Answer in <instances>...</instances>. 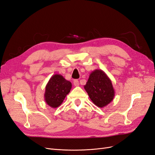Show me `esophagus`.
Listing matches in <instances>:
<instances>
[{"mask_svg":"<svg viewBox=\"0 0 155 155\" xmlns=\"http://www.w3.org/2000/svg\"><path fill=\"white\" fill-rule=\"evenodd\" d=\"M79 81L78 80V79H74V86L78 87V86H79Z\"/></svg>","mask_w":155,"mask_h":155,"instance_id":"34e87169","label":"esophagus"}]
</instances>
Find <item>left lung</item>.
I'll list each match as a JSON object with an SVG mask.
<instances>
[{"instance_id":"1","label":"left lung","mask_w":155,"mask_h":155,"mask_svg":"<svg viewBox=\"0 0 155 155\" xmlns=\"http://www.w3.org/2000/svg\"><path fill=\"white\" fill-rule=\"evenodd\" d=\"M84 88L94 104L100 108L109 104L115 96L111 80L101 69L91 73Z\"/></svg>"}]
</instances>
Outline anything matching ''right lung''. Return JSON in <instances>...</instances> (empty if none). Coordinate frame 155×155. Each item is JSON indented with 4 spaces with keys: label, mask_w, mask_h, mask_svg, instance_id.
I'll list each match as a JSON object with an SVG mask.
<instances>
[{
    "label": "right lung",
    "mask_w": 155,
    "mask_h": 155,
    "mask_svg": "<svg viewBox=\"0 0 155 155\" xmlns=\"http://www.w3.org/2000/svg\"><path fill=\"white\" fill-rule=\"evenodd\" d=\"M72 88V83L60 74H54L46 84L45 100L51 108H57L63 102Z\"/></svg>",
    "instance_id": "obj_1"
}]
</instances>
